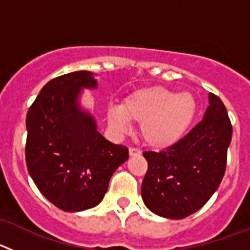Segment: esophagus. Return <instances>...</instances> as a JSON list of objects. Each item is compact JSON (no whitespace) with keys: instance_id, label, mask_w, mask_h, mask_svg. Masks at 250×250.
Segmentation results:
<instances>
[{"instance_id":"34e87169","label":"esophagus","mask_w":250,"mask_h":250,"mask_svg":"<svg viewBox=\"0 0 250 250\" xmlns=\"http://www.w3.org/2000/svg\"><path fill=\"white\" fill-rule=\"evenodd\" d=\"M141 154V151L139 149H135V147H130L129 149V155L130 156H139Z\"/></svg>"}]
</instances>
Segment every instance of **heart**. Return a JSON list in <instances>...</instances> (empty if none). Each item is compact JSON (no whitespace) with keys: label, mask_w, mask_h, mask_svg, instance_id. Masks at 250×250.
<instances>
[{"label":"heart","mask_w":250,"mask_h":250,"mask_svg":"<svg viewBox=\"0 0 250 250\" xmlns=\"http://www.w3.org/2000/svg\"><path fill=\"white\" fill-rule=\"evenodd\" d=\"M198 105L190 92L152 86L136 90L124 99L121 105H110L106 121L115 135L131 129L139 123V131L147 146L167 149L187 135L195 120Z\"/></svg>","instance_id":"heart-1"}]
</instances>
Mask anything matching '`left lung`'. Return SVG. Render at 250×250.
<instances>
[{"label":"left lung","mask_w":250,"mask_h":250,"mask_svg":"<svg viewBox=\"0 0 250 250\" xmlns=\"http://www.w3.org/2000/svg\"><path fill=\"white\" fill-rule=\"evenodd\" d=\"M203 120L178 144L160 152L144 151L147 171L141 198L149 210L167 219L195 213L219 188L227 167L231 124L224 104L208 95Z\"/></svg>","instance_id":"left-lung-1"}]
</instances>
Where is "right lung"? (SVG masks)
Wrapping results in <instances>:
<instances>
[{
	"label": "right lung",
	"instance_id": "add662e5",
	"mask_svg": "<svg viewBox=\"0 0 250 250\" xmlns=\"http://www.w3.org/2000/svg\"><path fill=\"white\" fill-rule=\"evenodd\" d=\"M96 75L75 71L48 81L26 116V164L39 190L68 213L100 204L112 174L129 158L98 130L81 105L83 90L98 89Z\"/></svg>",
	"mask_w": 250,
	"mask_h": 250
}]
</instances>
